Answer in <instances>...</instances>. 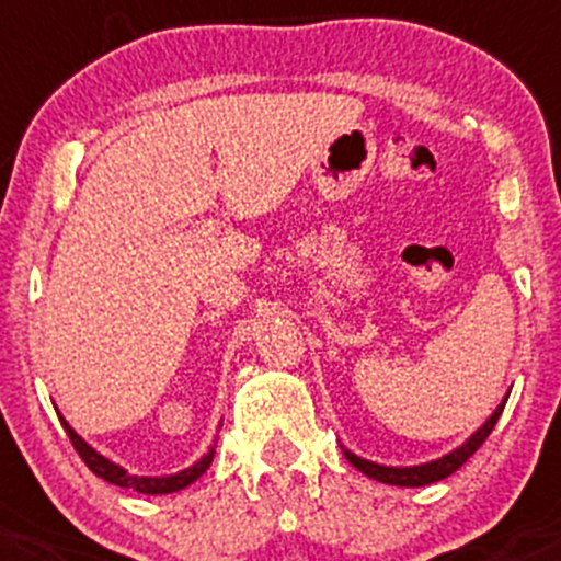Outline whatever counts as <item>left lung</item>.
Returning <instances> with one entry per match:
<instances>
[{
  "mask_svg": "<svg viewBox=\"0 0 561 561\" xmlns=\"http://www.w3.org/2000/svg\"><path fill=\"white\" fill-rule=\"evenodd\" d=\"M505 402H507V397L500 402V405H496L494 413L489 415V419L483 421V424L478 426V430L472 432V435L467 437L465 443H461L459 448H454V451L440 456V459L424 461V465H413V467L378 465V461H369V459H362V456L351 454L348 448H343V456L351 461V465L356 467V470L365 472L367 478H373V481H380V483H389V486L415 489V486H426V483H437V481H443V478L451 476V472L459 470V467L465 465V461L470 459V456L483 446V440L492 435V430H494L496 419L502 415V408H505Z\"/></svg>",
  "mask_w": 561,
  "mask_h": 561,
  "instance_id": "8db88e82",
  "label": "left lung"
}]
</instances>
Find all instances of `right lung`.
Instances as JSON below:
<instances>
[{
    "instance_id": "add662e5",
    "label": "right lung",
    "mask_w": 561,
    "mask_h": 561,
    "mask_svg": "<svg viewBox=\"0 0 561 561\" xmlns=\"http://www.w3.org/2000/svg\"><path fill=\"white\" fill-rule=\"evenodd\" d=\"M61 424H65L69 440H72V446H75V451L80 454V459L85 461V467H89V470L94 472L96 478L113 483V486L135 489V492H140V494H172V492H181V489L192 486L196 478H199L202 472L210 467L213 456H216V443H213V446L207 448V454L202 456V459H196L192 467L175 472V476H131V472H126L121 465H115V461H110L102 454H96L94 448H91L89 443H85L83 437H80L78 432H75L65 419H61Z\"/></svg>"
}]
</instances>
